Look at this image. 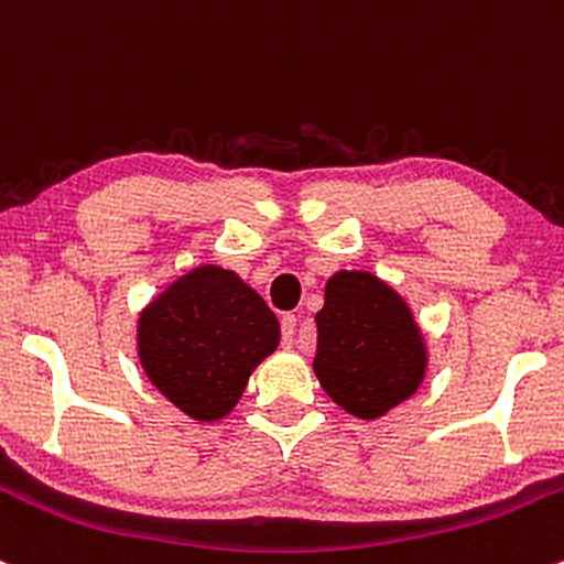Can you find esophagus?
Instances as JSON below:
<instances>
[{
    "label": "esophagus",
    "mask_w": 564,
    "mask_h": 564,
    "mask_svg": "<svg viewBox=\"0 0 564 564\" xmlns=\"http://www.w3.org/2000/svg\"><path fill=\"white\" fill-rule=\"evenodd\" d=\"M294 332H297V316H292V313H286V316L281 318V335H283V346L292 348L294 343Z\"/></svg>",
    "instance_id": "esophagus-1"
}]
</instances>
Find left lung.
<instances>
[{
  "mask_svg": "<svg viewBox=\"0 0 564 564\" xmlns=\"http://www.w3.org/2000/svg\"><path fill=\"white\" fill-rule=\"evenodd\" d=\"M313 370L351 416L378 419L422 387L426 348L405 300L365 270L327 281Z\"/></svg>",
  "mask_w": 564,
  "mask_h": 564,
  "instance_id": "1",
  "label": "left lung"
}]
</instances>
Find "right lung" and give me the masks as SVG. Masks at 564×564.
<instances>
[{
    "instance_id": "1",
    "label": "right lung",
    "mask_w": 564,
    "mask_h": 564,
    "mask_svg": "<svg viewBox=\"0 0 564 564\" xmlns=\"http://www.w3.org/2000/svg\"><path fill=\"white\" fill-rule=\"evenodd\" d=\"M281 343L267 302L232 270L194 267L138 322V357L151 383L197 422L227 416L248 378Z\"/></svg>"
}]
</instances>
